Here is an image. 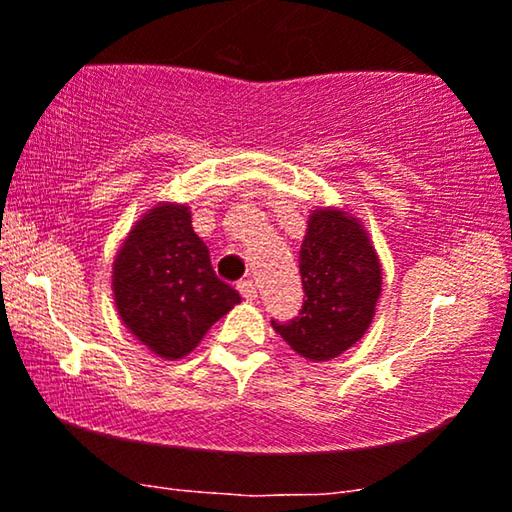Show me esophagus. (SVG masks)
I'll return each instance as SVG.
<instances>
[{
  "label": "esophagus",
  "mask_w": 512,
  "mask_h": 512,
  "mask_svg": "<svg viewBox=\"0 0 512 512\" xmlns=\"http://www.w3.org/2000/svg\"><path fill=\"white\" fill-rule=\"evenodd\" d=\"M237 289H240V293H242V298L244 300H256L258 298V289H256V284L254 282H249V279H244V282H240L237 284Z\"/></svg>",
  "instance_id": "esophagus-1"
}]
</instances>
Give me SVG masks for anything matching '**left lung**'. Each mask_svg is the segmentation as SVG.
I'll return each mask as SVG.
<instances>
[{"label":"left lung","instance_id":"8db88e82","mask_svg":"<svg viewBox=\"0 0 512 512\" xmlns=\"http://www.w3.org/2000/svg\"><path fill=\"white\" fill-rule=\"evenodd\" d=\"M300 277V317L272 328L303 359L331 361L366 335L382 296V263L363 223L342 207L312 209Z\"/></svg>","mask_w":512,"mask_h":512}]
</instances>
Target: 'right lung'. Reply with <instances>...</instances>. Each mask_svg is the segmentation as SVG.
I'll list each match as a JSON object with an SVG mask.
<instances>
[{
    "mask_svg": "<svg viewBox=\"0 0 512 512\" xmlns=\"http://www.w3.org/2000/svg\"><path fill=\"white\" fill-rule=\"evenodd\" d=\"M191 223L188 205L158 202L125 235L111 268L123 326L167 361L191 354L242 300L216 277L209 249Z\"/></svg>",
    "mask_w": 512,
    "mask_h": 512,
    "instance_id": "right-lung-1",
    "label": "right lung"
}]
</instances>
